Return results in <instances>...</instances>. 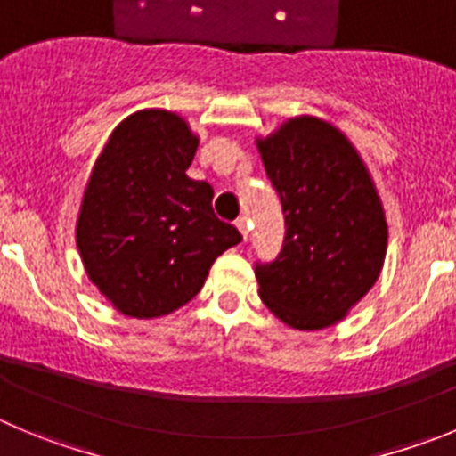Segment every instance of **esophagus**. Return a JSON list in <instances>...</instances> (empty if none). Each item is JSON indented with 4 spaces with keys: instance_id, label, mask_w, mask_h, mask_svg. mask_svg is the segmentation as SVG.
Listing matches in <instances>:
<instances>
[{
    "instance_id": "obj_1",
    "label": "esophagus",
    "mask_w": 456,
    "mask_h": 456,
    "mask_svg": "<svg viewBox=\"0 0 456 456\" xmlns=\"http://www.w3.org/2000/svg\"><path fill=\"white\" fill-rule=\"evenodd\" d=\"M236 227H238V232L242 233V238L248 240V236H249V220L245 218V216H240V218L236 220Z\"/></svg>"
}]
</instances>
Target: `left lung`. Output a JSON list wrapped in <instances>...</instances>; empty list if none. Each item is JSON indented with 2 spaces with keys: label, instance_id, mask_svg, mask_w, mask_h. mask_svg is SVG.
Listing matches in <instances>:
<instances>
[{
  "label": "left lung",
  "instance_id": "8db88e82",
  "mask_svg": "<svg viewBox=\"0 0 456 456\" xmlns=\"http://www.w3.org/2000/svg\"><path fill=\"white\" fill-rule=\"evenodd\" d=\"M256 146L286 214L283 249L256 267L258 295L290 329H329L380 276L382 200L360 152L324 118H288Z\"/></svg>",
  "mask_w": 456,
  "mask_h": 456
}]
</instances>
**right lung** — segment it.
Returning a JSON list of instances; mask_svg holds the SVG:
<instances>
[{
  "instance_id": "right-lung-1",
  "label": "right lung",
  "mask_w": 456,
  "mask_h": 456,
  "mask_svg": "<svg viewBox=\"0 0 456 456\" xmlns=\"http://www.w3.org/2000/svg\"><path fill=\"white\" fill-rule=\"evenodd\" d=\"M198 143L180 114L139 110L94 161L76 245L89 281L127 317H164L189 304L216 258L242 240L214 214L211 184L186 175Z\"/></svg>"
}]
</instances>
